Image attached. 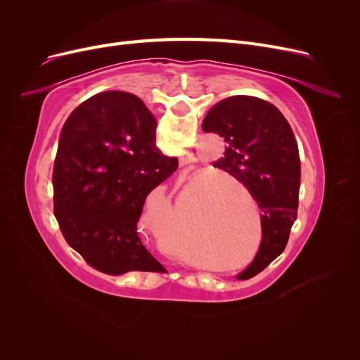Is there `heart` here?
<instances>
[{
	"label": "heart",
	"mask_w": 360,
	"mask_h": 360,
	"mask_svg": "<svg viewBox=\"0 0 360 360\" xmlns=\"http://www.w3.org/2000/svg\"><path fill=\"white\" fill-rule=\"evenodd\" d=\"M216 179L222 184H230L233 189H242L246 191L242 183H238L236 179H233L228 174H216ZM202 197L200 198L198 204L201 205ZM236 217V205L231 201V198L225 193V188L221 189V193L214 195V200L212 198L209 202V217L207 221L200 222L192 226V234L198 238V240H212L219 233H222L225 228H228ZM162 236H167L163 233Z\"/></svg>",
	"instance_id": "b5f03b06"
}]
</instances>
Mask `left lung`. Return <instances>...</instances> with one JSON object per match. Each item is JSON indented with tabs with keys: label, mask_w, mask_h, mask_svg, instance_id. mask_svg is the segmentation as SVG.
Instances as JSON below:
<instances>
[{
	"label": "left lung",
	"mask_w": 360,
	"mask_h": 360,
	"mask_svg": "<svg viewBox=\"0 0 360 360\" xmlns=\"http://www.w3.org/2000/svg\"><path fill=\"white\" fill-rule=\"evenodd\" d=\"M202 130L224 138L225 158L214 167L242 181L263 212L258 254L237 276L249 279L284 252L297 217L300 158L296 138L276 106L252 96H233L214 105Z\"/></svg>",
	"instance_id": "obj_1"
}]
</instances>
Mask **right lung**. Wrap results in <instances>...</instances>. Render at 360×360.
I'll return each mask as SVG.
<instances>
[{
	"instance_id": "obj_1",
	"label": "right lung",
	"mask_w": 360,
	"mask_h": 360,
	"mask_svg": "<svg viewBox=\"0 0 360 360\" xmlns=\"http://www.w3.org/2000/svg\"><path fill=\"white\" fill-rule=\"evenodd\" d=\"M156 147V120L143 101L105 91L64 123L53 163V213L66 242L96 270L167 271L138 236L146 197L177 169Z\"/></svg>"
}]
</instances>
